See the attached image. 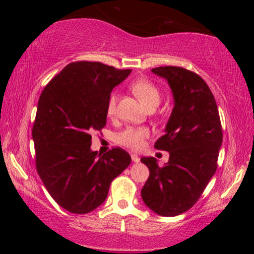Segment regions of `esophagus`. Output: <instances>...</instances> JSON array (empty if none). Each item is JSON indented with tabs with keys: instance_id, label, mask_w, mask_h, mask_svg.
<instances>
[{
	"instance_id": "34e87169",
	"label": "esophagus",
	"mask_w": 254,
	"mask_h": 254,
	"mask_svg": "<svg viewBox=\"0 0 254 254\" xmlns=\"http://www.w3.org/2000/svg\"><path fill=\"white\" fill-rule=\"evenodd\" d=\"M131 159H132V161H134V162H139L140 161L139 156H136L135 153H132L131 154Z\"/></svg>"
}]
</instances>
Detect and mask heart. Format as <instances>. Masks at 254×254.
<instances>
[{
  "mask_svg": "<svg viewBox=\"0 0 254 254\" xmlns=\"http://www.w3.org/2000/svg\"><path fill=\"white\" fill-rule=\"evenodd\" d=\"M131 91L139 98L141 103L149 109V107H157L161 100V93L158 86L153 81L141 78L131 84ZM119 94L118 92H112L107 101L106 113L110 118L114 117L117 113ZM150 134V131L145 127H127L117 134V142L123 147L133 150H139L143 147L144 141Z\"/></svg>",
  "mask_w": 254,
  "mask_h": 254,
  "instance_id": "obj_1",
  "label": "heart"
}]
</instances>
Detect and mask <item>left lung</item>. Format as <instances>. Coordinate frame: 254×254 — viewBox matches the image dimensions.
<instances>
[{
    "mask_svg": "<svg viewBox=\"0 0 254 254\" xmlns=\"http://www.w3.org/2000/svg\"><path fill=\"white\" fill-rule=\"evenodd\" d=\"M151 71L168 80L175 106L166 133L154 143L170 153L169 161L159 167L154 158H141L150 171L141 195L154 213L176 216L196 204L216 171L222 124L213 93L199 75L176 66Z\"/></svg>",
    "mask_w": 254,
    "mask_h": 254,
    "instance_id": "left-lung-1",
    "label": "left lung"
}]
</instances>
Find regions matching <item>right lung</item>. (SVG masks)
Returning a JSON list of instances; mask_svg holds the SVG:
<instances>
[{"instance_id":"1","label":"right lung","mask_w":254,"mask_h":254,"mask_svg":"<svg viewBox=\"0 0 254 254\" xmlns=\"http://www.w3.org/2000/svg\"><path fill=\"white\" fill-rule=\"evenodd\" d=\"M130 72L98 62L70 63L41 93L32 127L36 168L50 196L68 212L98 207L112 180L131 163L120 147L101 157L91 150V134L106 124L112 89Z\"/></svg>"}]
</instances>
